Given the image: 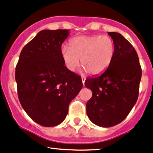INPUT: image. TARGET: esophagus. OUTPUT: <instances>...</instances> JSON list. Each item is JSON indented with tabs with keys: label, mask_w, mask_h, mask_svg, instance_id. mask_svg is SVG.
<instances>
[{
	"label": "esophagus",
	"mask_w": 153,
	"mask_h": 153,
	"mask_svg": "<svg viewBox=\"0 0 153 153\" xmlns=\"http://www.w3.org/2000/svg\"><path fill=\"white\" fill-rule=\"evenodd\" d=\"M81 79H82V84H83V85H84V83H85V76H82L81 77Z\"/></svg>",
	"instance_id": "1"
}]
</instances>
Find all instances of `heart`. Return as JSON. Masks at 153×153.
Instances as JSON below:
<instances>
[{"label":"heart","instance_id":"1","mask_svg":"<svg viewBox=\"0 0 153 153\" xmlns=\"http://www.w3.org/2000/svg\"><path fill=\"white\" fill-rule=\"evenodd\" d=\"M61 57L67 69L74 72L79 65L89 74L99 75L104 72L115 55V45L109 36L102 35L78 36L68 42V49L62 48Z\"/></svg>","mask_w":153,"mask_h":153}]
</instances>
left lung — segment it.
Listing matches in <instances>:
<instances>
[{
    "label": "left lung",
    "mask_w": 153,
    "mask_h": 153,
    "mask_svg": "<svg viewBox=\"0 0 153 153\" xmlns=\"http://www.w3.org/2000/svg\"><path fill=\"white\" fill-rule=\"evenodd\" d=\"M115 45V55L101 75L88 78L85 85L92 91L86 103L90 120L111 127L124 120L138 99L142 69L136 50L122 34L108 32Z\"/></svg>",
    "instance_id": "1"
}]
</instances>
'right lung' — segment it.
Segmentation results:
<instances>
[{"label":"right lung","mask_w":153,"mask_h":153,"mask_svg":"<svg viewBox=\"0 0 153 153\" xmlns=\"http://www.w3.org/2000/svg\"><path fill=\"white\" fill-rule=\"evenodd\" d=\"M68 29L42 30L26 44L16 67L19 101L35 122L44 127L62 123L70 103L82 88L81 77L68 71L61 57Z\"/></svg>","instance_id":"1"}]
</instances>
